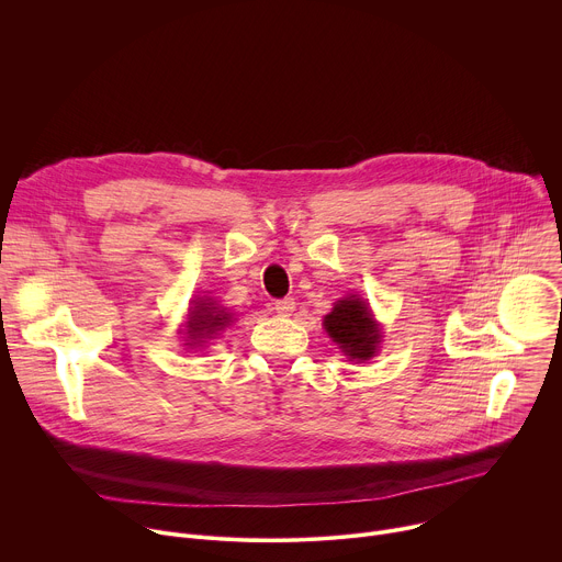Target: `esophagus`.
<instances>
[{
  "label": "esophagus",
  "mask_w": 562,
  "mask_h": 562,
  "mask_svg": "<svg viewBox=\"0 0 562 562\" xmlns=\"http://www.w3.org/2000/svg\"><path fill=\"white\" fill-rule=\"evenodd\" d=\"M273 308L278 315H291V311L295 308V302H293V297H282V300L273 302Z\"/></svg>",
  "instance_id": "1"
}]
</instances>
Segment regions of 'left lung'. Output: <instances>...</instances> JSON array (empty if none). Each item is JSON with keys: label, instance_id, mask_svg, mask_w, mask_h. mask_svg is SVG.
Here are the masks:
<instances>
[{"label": "left lung", "instance_id": "left-lung-1", "mask_svg": "<svg viewBox=\"0 0 562 562\" xmlns=\"http://www.w3.org/2000/svg\"><path fill=\"white\" fill-rule=\"evenodd\" d=\"M323 327L349 360L364 362L378 353L382 338L380 327L373 319L369 302L358 295L338 300L331 313L325 315Z\"/></svg>", "mask_w": 562, "mask_h": 562}]
</instances>
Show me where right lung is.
<instances>
[{
  "label": "right lung",
  "mask_w": 562,
  "mask_h": 562,
  "mask_svg": "<svg viewBox=\"0 0 562 562\" xmlns=\"http://www.w3.org/2000/svg\"><path fill=\"white\" fill-rule=\"evenodd\" d=\"M233 323V315L220 306L211 297L195 300V306L189 311V323H187V345L202 347L206 340L215 338L222 329H226Z\"/></svg>",
  "instance_id": "1"
}]
</instances>
